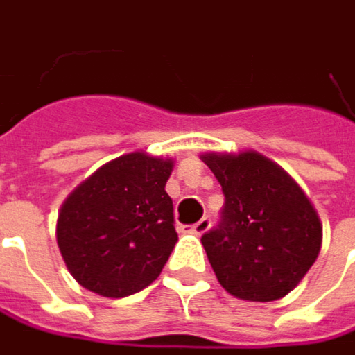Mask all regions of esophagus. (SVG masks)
I'll use <instances>...</instances> for the list:
<instances>
[{"label":"esophagus","mask_w":355,"mask_h":355,"mask_svg":"<svg viewBox=\"0 0 355 355\" xmlns=\"http://www.w3.org/2000/svg\"><path fill=\"white\" fill-rule=\"evenodd\" d=\"M209 227H211V219H209V217H202V219L197 220L189 231L195 233V235H205V233L209 231Z\"/></svg>","instance_id":"esophagus-1"}]
</instances>
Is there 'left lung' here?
<instances>
[{"mask_svg":"<svg viewBox=\"0 0 355 355\" xmlns=\"http://www.w3.org/2000/svg\"><path fill=\"white\" fill-rule=\"evenodd\" d=\"M200 160L225 195L220 225L200 239L217 279L245 302L282 300L320 255L315 207L295 178L257 150H211Z\"/></svg>","mask_w":355,"mask_h":355,"instance_id":"1","label":"left lung"}]
</instances>
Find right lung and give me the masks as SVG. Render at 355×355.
Here are the masks:
<instances>
[{
  "label": "right lung",
  "mask_w": 355,
  "mask_h": 355,
  "mask_svg": "<svg viewBox=\"0 0 355 355\" xmlns=\"http://www.w3.org/2000/svg\"><path fill=\"white\" fill-rule=\"evenodd\" d=\"M173 168V158L135 150L102 164L66 197L55 241L82 287L118 300L160 275L178 241L164 191Z\"/></svg>",
  "instance_id": "add662e5"
}]
</instances>
